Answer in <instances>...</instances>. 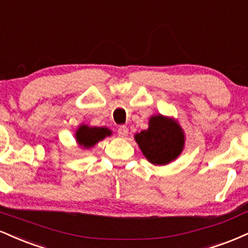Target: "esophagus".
<instances>
[{"label":"esophagus","mask_w":248,"mask_h":248,"mask_svg":"<svg viewBox=\"0 0 248 248\" xmlns=\"http://www.w3.org/2000/svg\"><path fill=\"white\" fill-rule=\"evenodd\" d=\"M118 134L120 137H126L128 135V128L126 126H120L118 129Z\"/></svg>","instance_id":"1"}]
</instances>
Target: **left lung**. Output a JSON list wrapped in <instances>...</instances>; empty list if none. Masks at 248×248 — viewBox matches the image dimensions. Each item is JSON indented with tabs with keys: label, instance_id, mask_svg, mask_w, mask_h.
Here are the masks:
<instances>
[{
	"label": "left lung",
	"instance_id": "obj_1",
	"mask_svg": "<svg viewBox=\"0 0 248 248\" xmlns=\"http://www.w3.org/2000/svg\"><path fill=\"white\" fill-rule=\"evenodd\" d=\"M134 139L149 163L163 166L180 156L186 137L174 118L156 114L149 119L148 129L136 133Z\"/></svg>",
	"mask_w": 248,
	"mask_h": 248
}]
</instances>
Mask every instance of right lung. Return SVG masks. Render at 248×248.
Listing matches in <instances>:
<instances>
[{
    "instance_id": "obj_1",
    "label": "right lung",
    "mask_w": 248,
    "mask_h": 248,
    "mask_svg": "<svg viewBox=\"0 0 248 248\" xmlns=\"http://www.w3.org/2000/svg\"><path fill=\"white\" fill-rule=\"evenodd\" d=\"M112 135V130L107 127H91L88 124H80L75 133V139L78 147L82 149L93 148L99 141Z\"/></svg>"
}]
</instances>
